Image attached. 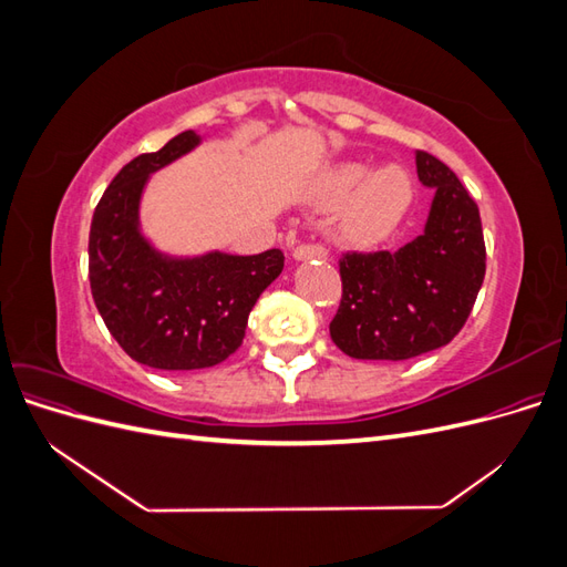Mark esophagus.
I'll return each mask as SVG.
<instances>
[{"instance_id": "34e87169", "label": "esophagus", "mask_w": 567, "mask_h": 567, "mask_svg": "<svg viewBox=\"0 0 567 567\" xmlns=\"http://www.w3.org/2000/svg\"><path fill=\"white\" fill-rule=\"evenodd\" d=\"M293 257L296 260H310V257H315V260H326V257H329V250L317 241H305L293 250Z\"/></svg>"}]
</instances>
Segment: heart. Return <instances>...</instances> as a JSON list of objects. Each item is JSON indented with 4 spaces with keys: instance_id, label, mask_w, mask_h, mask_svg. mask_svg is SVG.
Returning a JSON list of instances; mask_svg holds the SVG:
<instances>
[{
    "instance_id": "obj_1",
    "label": "heart",
    "mask_w": 567,
    "mask_h": 567,
    "mask_svg": "<svg viewBox=\"0 0 567 567\" xmlns=\"http://www.w3.org/2000/svg\"><path fill=\"white\" fill-rule=\"evenodd\" d=\"M367 177L369 167L364 165L340 167L326 179L323 198L329 203H346L359 190L350 213V231L362 241H375L402 219L414 188L400 167L381 169L364 185ZM359 185L363 188L359 189Z\"/></svg>"
}]
</instances>
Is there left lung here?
Returning a JSON list of instances; mask_svg holds the SVG:
<instances>
[{"label":"left lung","mask_w":567,"mask_h":567,"mask_svg":"<svg viewBox=\"0 0 567 567\" xmlns=\"http://www.w3.org/2000/svg\"><path fill=\"white\" fill-rule=\"evenodd\" d=\"M416 173L435 186L425 231L390 250H346L342 296L331 321L336 348L354 359L400 362L447 346L483 286L487 255L477 203L452 169L416 151Z\"/></svg>","instance_id":"left-lung-1"}]
</instances>
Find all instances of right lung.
Wrapping results in <instances>:
<instances>
[{"instance_id":"obj_1","label":"right lung","mask_w":567,"mask_h":567,"mask_svg":"<svg viewBox=\"0 0 567 567\" xmlns=\"http://www.w3.org/2000/svg\"><path fill=\"white\" fill-rule=\"evenodd\" d=\"M196 144V132L186 130L161 151L130 161L101 196L90 229L96 310L134 362L161 371L225 362L241 348L257 298L284 269L279 248L169 260L140 234L136 208L148 175Z\"/></svg>"}]
</instances>
